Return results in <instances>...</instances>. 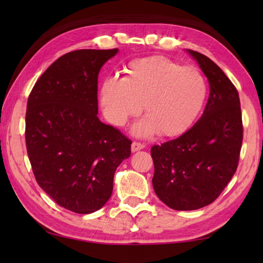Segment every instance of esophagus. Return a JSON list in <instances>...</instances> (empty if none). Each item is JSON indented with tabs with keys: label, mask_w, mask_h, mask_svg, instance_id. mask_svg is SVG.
<instances>
[{
	"label": "esophagus",
	"mask_w": 263,
	"mask_h": 263,
	"mask_svg": "<svg viewBox=\"0 0 263 263\" xmlns=\"http://www.w3.org/2000/svg\"><path fill=\"white\" fill-rule=\"evenodd\" d=\"M144 147H145L144 144H141V142H137V141H133L132 145H131L132 152H137V151H140Z\"/></svg>",
	"instance_id": "obj_1"
}]
</instances>
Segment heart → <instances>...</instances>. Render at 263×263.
<instances>
[{
  "instance_id": "b5f03b06",
  "label": "heart",
  "mask_w": 263,
  "mask_h": 263,
  "mask_svg": "<svg viewBox=\"0 0 263 263\" xmlns=\"http://www.w3.org/2000/svg\"><path fill=\"white\" fill-rule=\"evenodd\" d=\"M123 78H108L101 86L100 102L106 121L123 126L141 109L147 115L133 124L132 133L164 137L183 133L206 99L205 79L194 67H182L168 58L154 55L133 60Z\"/></svg>"
}]
</instances>
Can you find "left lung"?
<instances>
[{
  "label": "left lung",
  "instance_id": "1",
  "mask_svg": "<svg viewBox=\"0 0 263 263\" xmlns=\"http://www.w3.org/2000/svg\"><path fill=\"white\" fill-rule=\"evenodd\" d=\"M186 52L210 84L205 109L183 135L151 148L155 194L179 211L197 210L215 201L237 171L242 144L238 90L211 59L199 52Z\"/></svg>",
  "mask_w": 263,
  "mask_h": 263
}]
</instances>
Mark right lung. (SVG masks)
Masks as SVG:
<instances>
[{"mask_svg": "<svg viewBox=\"0 0 263 263\" xmlns=\"http://www.w3.org/2000/svg\"><path fill=\"white\" fill-rule=\"evenodd\" d=\"M114 50H78L60 57L31 91L25 116L29 160L41 188L60 206L87 215L109 201L115 172L132 141L102 123L97 79Z\"/></svg>", "mask_w": 263, "mask_h": 263, "instance_id": "add662e5", "label": "right lung"}]
</instances>
